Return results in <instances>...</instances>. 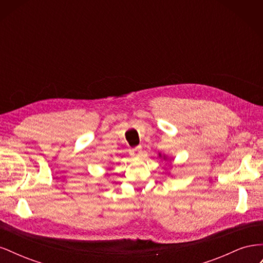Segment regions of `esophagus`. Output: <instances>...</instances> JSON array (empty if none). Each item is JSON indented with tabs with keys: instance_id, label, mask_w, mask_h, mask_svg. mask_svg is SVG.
<instances>
[{
	"instance_id": "esophagus-1",
	"label": "esophagus",
	"mask_w": 263,
	"mask_h": 263,
	"mask_svg": "<svg viewBox=\"0 0 263 263\" xmlns=\"http://www.w3.org/2000/svg\"><path fill=\"white\" fill-rule=\"evenodd\" d=\"M141 153H142V148L140 146L130 149V155L133 157H139L141 155Z\"/></svg>"
}]
</instances>
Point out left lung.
I'll return each mask as SVG.
<instances>
[{
  "label": "left lung",
  "mask_w": 263,
  "mask_h": 263,
  "mask_svg": "<svg viewBox=\"0 0 263 263\" xmlns=\"http://www.w3.org/2000/svg\"><path fill=\"white\" fill-rule=\"evenodd\" d=\"M164 159H165V158H164Z\"/></svg>",
  "instance_id": "1"
}]
</instances>
